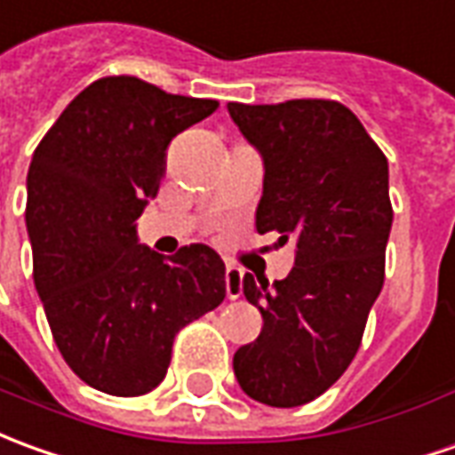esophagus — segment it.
<instances>
[{"label":"esophagus","mask_w":455,"mask_h":455,"mask_svg":"<svg viewBox=\"0 0 455 455\" xmlns=\"http://www.w3.org/2000/svg\"><path fill=\"white\" fill-rule=\"evenodd\" d=\"M243 293V271L236 266H227V295L236 300Z\"/></svg>","instance_id":"34e87169"}]
</instances>
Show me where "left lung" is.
Returning <instances> with one entry per match:
<instances>
[{
    "instance_id": "obj_1",
    "label": "left lung",
    "mask_w": 455,
    "mask_h": 455,
    "mask_svg": "<svg viewBox=\"0 0 455 455\" xmlns=\"http://www.w3.org/2000/svg\"><path fill=\"white\" fill-rule=\"evenodd\" d=\"M227 110L263 160L256 231L295 241V266L283 281L243 275L263 330L236 349L234 374L260 404H307L349 367L382 291L394 219L389 164L335 100Z\"/></svg>"
}]
</instances>
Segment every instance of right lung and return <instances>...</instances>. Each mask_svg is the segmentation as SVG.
<instances>
[{"label": "right lung", "mask_w": 455, "mask_h": 455, "mask_svg": "<svg viewBox=\"0 0 455 455\" xmlns=\"http://www.w3.org/2000/svg\"><path fill=\"white\" fill-rule=\"evenodd\" d=\"M217 108L135 76L100 78L73 98L31 157L36 293L63 360L98 392H152L174 335L227 298L217 251L192 243L162 256L138 238L170 142Z\"/></svg>", "instance_id": "add662e5"}]
</instances>
